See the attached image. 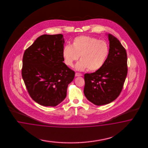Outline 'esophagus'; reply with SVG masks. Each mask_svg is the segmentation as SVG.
<instances>
[{"label": "esophagus", "instance_id": "esophagus-1", "mask_svg": "<svg viewBox=\"0 0 148 148\" xmlns=\"http://www.w3.org/2000/svg\"><path fill=\"white\" fill-rule=\"evenodd\" d=\"M82 76V74H81V73H75V76Z\"/></svg>", "mask_w": 148, "mask_h": 148}]
</instances>
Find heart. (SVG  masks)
<instances>
[{
    "instance_id": "obj_1",
    "label": "heart",
    "mask_w": 148,
    "mask_h": 148,
    "mask_svg": "<svg viewBox=\"0 0 148 148\" xmlns=\"http://www.w3.org/2000/svg\"><path fill=\"white\" fill-rule=\"evenodd\" d=\"M109 54V46L103 40L89 36L76 37L71 45H66L62 50L64 62L72 67L80 56L81 60L76 63L77 71L88 68L90 71L99 70L105 62Z\"/></svg>"
}]
</instances>
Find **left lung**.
Returning a JSON list of instances; mask_svg holds the SVG:
<instances>
[{
	"label": "left lung",
	"mask_w": 148,
	"mask_h": 148,
	"mask_svg": "<svg viewBox=\"0 0 148 148\" xmlns=\"http://www.w3.org/2000/svg\"><path fill=\"white\" fill-rule=\"evenodd\" d=\"M109 54L103 66L92 73L84 75V94L95 105L110 103L122 90L127 74V54L120 41L108 34Z\"/></svg>",
	"instance_id": "8db88e82"
}]
</instances>
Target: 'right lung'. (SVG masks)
I'll use <instances>...</instances> for the list:
<instances>
[{"label": "right lung", "mask_w": 148, "mask_h": 148, "mask_svg": "<svg viewBox=\"0 0 148 148\" xmlns=\"http://www.w3.org/2000/svg\"><path fill=\"white\" fill-rule=\"evenodd\" d=\"M62 34L43 35L25 50L22 75L32 98L40 105L56 106L67 95L75 72L63 62Z\"/></svg>", "instance_id": "add662e5"}]
</instances>
